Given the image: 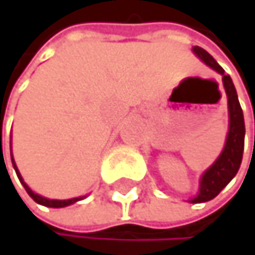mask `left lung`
<instances>
[{
	"mask_svg": "<svg viewBox=\"0 0 255 255\" xmlns=\"http://www.w3.org/2000/svg\"><path fill=\"white\" fill-rule=\"evenodd\" d=\"M193 52L207 64L213 70L222 75V81L225 85L228 96V112H230V131L227 137V143L219 159L205 171L200 180V190L199 194L191 200L193 203L208 202L214 199L227 185L231 182V179L237 174L242 157H243V145H245V121H243V112L237 99V93L234 89V84L228 75H225L223 68L216 62V59L202 47H193Z\"/></svg>",
	"mask_w": 255,
	"mask_h": 255,
	"instance_id": "1",
	"label": "left lung"
}]
</instances>
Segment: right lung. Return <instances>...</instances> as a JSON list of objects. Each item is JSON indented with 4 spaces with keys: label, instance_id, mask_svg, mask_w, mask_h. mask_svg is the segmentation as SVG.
I'll use <instances>...</instances> for the list:
<instances>
[{
    "label": "right lung",
    "instance_id": "1",
    "mask_svg": "<svg viewBox=\"0 0 255 255\" xmlns=\"http://www.w3.org/2000/svg\"><path fill=\"white\" fill-rule=\"evenodd\" d=\"M12 162H13V166H15V171H16V174H18V177H19V180H21V183L24 185V188H25V191H27V194L30 196L36 203H39V205H44V207H50V208H62V207H67V205H72V203H75V202H78V200H81V197H75V199H68V200H50V199H45V197H42V196H39V194H35L30 188L27 187V185L24 183V180L21 179V174H19V171H18V168H16V165H15V160H13V157H12Z\"/></svg>",
    "mask_w": 255,
    "mask_h": 255
}]
</instances>
